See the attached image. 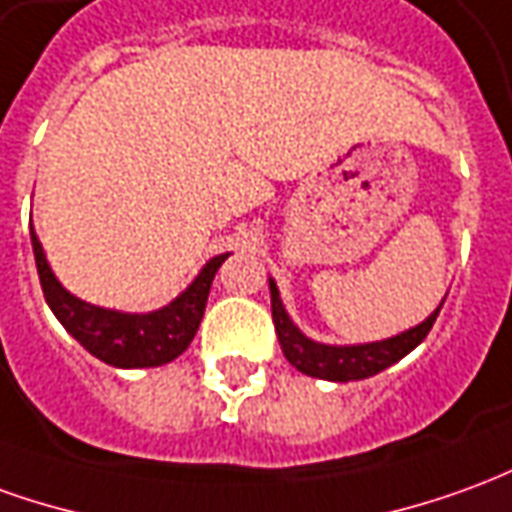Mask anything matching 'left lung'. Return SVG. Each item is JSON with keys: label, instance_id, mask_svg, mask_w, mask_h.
<instances>
[{"label": "left lung", "instance_id": "1", "mask_svg": "<svg viewBox=\"0 0 512 512\" xmlns=\"http://www.w3.org/2000/svg\"><path fill=\"white\" fill-rule=\"evenodd\" d=\"M268 285H271V318H274V330L280 338L282 355L307 377L332 382L366 380V377L380 374L382 368L393 366L396 360H402L407 352H413L418 343L427 338V332L432 330V324H435V318L443 307L441 302V307L427 321H421L418 327L402 332L396 338H388V341L360 343V346H327V343L310 341L293 327V321L282 307L280 291H277L274 280Z\"/></svg>", "mask_w": 512, "mask_h": 512}]
</instances>
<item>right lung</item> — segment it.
<instances>
[{"label":"right lung","mask_w":512,"mask_h":512,"mask_svg":"<svg viewBox=\"0 0 512 512\" xmlns=\"http://www.w3.org/2000/svg\"><path fill=\"white\" fill-rule=\"evenodd\" d=\"M32 252L41 277L46 305L77 341L99 360L116 368H149L171 363L180 357L188 343L194 341L199 321L205 316L207 293L219 266L230 255L213 257L196 277L188 291L180 293L171 305L160 307L155 313H119L105 307L88 305L77 296H71L46 263L44 249L32 232Z\"/></svg>","instance_id":"add662e5"}]
</instances>
